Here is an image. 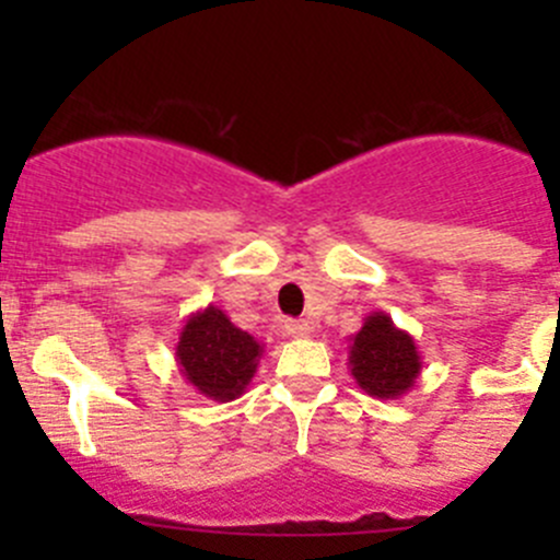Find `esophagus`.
Wrapping results in <instances>:
<instances>
[{"mask_svg":"<svg viewBox=\"0 0 560 560\" xmlns=\"http://www.w3.org/2000/svg\"><path fill=\"white\" fill-rule=\"evenodd\" d=\"M284 330H287V336L303 338V336H308V332H312V325H308V322H303V319H290L284 325Z\"/></svg>","mask_w":560,"mask_h":560,"instance_id":"obj_1","label":"esophagus"}]
</instances>
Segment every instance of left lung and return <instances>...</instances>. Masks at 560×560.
<instances>
[{
  "mask_svg": "<svg viewBox=\"0 0 560 560\" xmlns=\"http://www.w3.org/2000/svg\"><path fill=\"white\" fill-rule=\"evenodd\" d=\"M349 371L360 389L374 398L395 400L415 387L422 358L409 332L395 327L389 314L374 312L349 338Z\"/></svg>",
  "mask_w": 560,
  "mask_h": 560,
  "instance_id": "obj_1",
  "label": "left lung"
}]
</instances>
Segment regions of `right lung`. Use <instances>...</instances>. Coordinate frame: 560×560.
<instances>
[{
    "instance_id": "obj_1",
    "label": "right lung",
    "mask_w": 560,
    "mask_h": 560,
    "mask_svg": "<svg viewBox=\"0 0 560 560\" xmlns=\"http://www.w3.org/2000/svg\"><path fill=\"white\" fill-rule=\"evenodd\" d=\"M262 352L265 347L257 338L235 327L222 308L208 303L186 316L175 341V365L197 393L228 404L246 393Z\"/></svg>"
}]
</instances>
